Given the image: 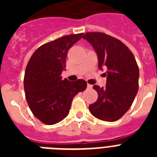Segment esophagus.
I'll list each match as a JSON object with an SVG mask.
<instances>
[{
    "label": "esophagus",
    "mask_w": 157,
    "mask_h": 157,
    "mask_svg": "<svg viewBox=\"0 0 157 157\" xmlns=\"http://www.w3.org/2000/svg\"><path fill=\"white\" fill-rule=\"evenodd\" d=\"M87 88L88 89H92L93 88V86L92 85H90V84H87Z\"/></svg>",
    "instance_id": "esophagus-1"
}]
</instances>
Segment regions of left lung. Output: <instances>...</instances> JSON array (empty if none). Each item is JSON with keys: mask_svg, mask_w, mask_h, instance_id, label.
<instances>
[{"mask_svg": "<svg viewBox=\"0 0 157 157\" xmlns=\"http://www.w3.org/2000/svg\"><path fill=\"white\" fill-rule=\"evenodd\" d=\"M83 38L98 53L99 68H107L106 86H94L98 98L89 109L99 120L116 121L128 111L138 93V63L128 47L116 37L102 32H87Z\"/></svg>", "mask_w": 157, "mask_h": 157, "instance_id": "1", "label": "left lung"}]
</instances>
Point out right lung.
Listing matches in <instances>:
<instances>
[{
    "instance_id": "add662e5",
    "label": "right lung",
    "mask_w": 157,
    "mask_h": 157,
    "mask_svg": "<svg viewBox=\"0 0 157 157\" xmlns=\"http://www.w3.org/2000/svg\"><path fill=\"white\" fill-rule=\"evenodd\" d=\"M84 33L63 36L37 48L25 70L24 91L32 113L41 123L53 125L68 115L73 98L86 90L85 80L62 79L69 48Z\"/></svg>"
}]
</instances>
